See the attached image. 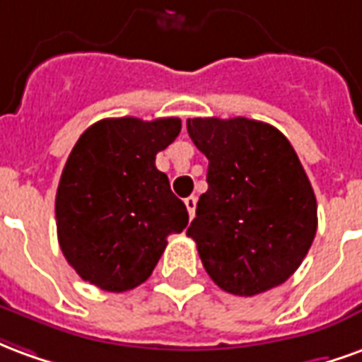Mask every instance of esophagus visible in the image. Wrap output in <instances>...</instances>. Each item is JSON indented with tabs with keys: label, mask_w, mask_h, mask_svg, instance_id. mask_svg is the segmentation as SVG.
Returning <instances> with one entry per match:
<instances>
[{
	"label": "esophagus",
	"mask_w": 362,
	"mask_h": 362,
	"mask_svg": "<svg viewBox=\"0 0 362 362\" xmlns=\"http://www.w3.org/2000/svg\"><path fill=\"white\" fill-rule=\"evenodd\" d=\"M184 204H186V207H188V213L189 217L194 219V215H196V204H197V197L196 196H189L184 199Z\"/></svg>",
	"instance_id": "esophagus-1"
}]
</instances>
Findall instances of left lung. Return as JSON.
<instances>
[{
	"label": "left lung",
	"mask_w": 362,
	"mask_h": 362,
	"mask_svg": "<svg viewBox=\"0 0 362 362\" xmlns=\"http://www.w3.org/2000/svg\"><path fill=\"white\" fill-rule=\"evenodd\" d=\"M209 160L207 192L186 235L205 272L230 295L254 296L296 272L316 236L310 180L277 127L248 118H189Z\"/></svg>",
	"instance_id": "8db88e82"
}]
</instances>
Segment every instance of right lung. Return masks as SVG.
Masks as SVG:
<instances>
[{
  "label": "right lung",
  "instance_id": "add662e5",
  "mask_svg": "<svg viewBox=\"0 0 362 362\" xmlns=\"http://www.w3.org/2000/svg\"><path fill=\"white\" fill-rule=\"evenodd\" d=\"M180 118H106L85 129L67 157L56 194L59 248L67 264L103 291L124 293L149 279L166 238L188 225V209L158 151L178 137Z\"/></svg>",
  "mask_w": 362,
  "mask_h": 362
}]
</instances>
